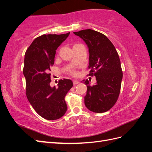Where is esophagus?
<instances>
[{
	"instance_id": "34e87169",
	"label": "esophagus",
	"mask_w": 152,
	"mask_h": 152,
	"mask_svg": "<svg viewBox=\"0 0 152 152\" xmlns=\"http://www.w3.org/2000/svg\"><path fill=\"white\" fill-rule=\"evenodd\" d=\"M73 84L75 85V84H79V81H78L77 80H73Z\"/></svg>"
}]
</instances>
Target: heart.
<instances>
[{
	"label": "heart",
	"instance_id": "obj_1",
	"mask_svg": "<svg viewBox=\"0 0 152 152\" xmlns=\"http://www.w3.org/2000/svg\"><path fill=\"white\" fill-rule=\"evenodd\" d=\"M77 72H75V71H73V72H72V74L73 75H77Z\"/></svg>",
	"mask_w": 152,
	"mask_h": 152
}]
</instances>
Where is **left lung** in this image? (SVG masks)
<instances>
[{
	"label": "left lung",
	"instance_id": "1",
	"mask_svg": "<svg viewBox=\"0 0 152 152\" xmlns=\"http://www.w3.org/2000/svg\"><path fill=\"white\" fill-rule=\"evenodd\" d=\"M83 40L89 49V75L96 77L91 86L88 80L84 96L86 107L90 111L103 113L115 104L120 94L122 72L116 49L107 37L100 32L87 29L73 32Z\"/></svg>",
	"mask_w": 152,
	"mask_h": 152
}]
</instances>
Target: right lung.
I'll return each instance as SVG.
<instances>
[{
    "label": "right lung",
    "mask_w": 152,
    "mask_h": 152,
    "mask_svg": "<svg viewBox=\"0 0 152 152\" xmlns=\"http://www.w3.org/2000/svg\"><path fill=\"white\" fill-rule=\"evenodd\" d=\"M70 35H42L36 38L25 55L23 75L26 94L40 116L49 121L63 117L67 110L65 97L72 86L70 79L59 80L58 87L50 86V71L56 49Z\"/></svg>",
    "instance_id": "obj_1"
}]
</instances>
